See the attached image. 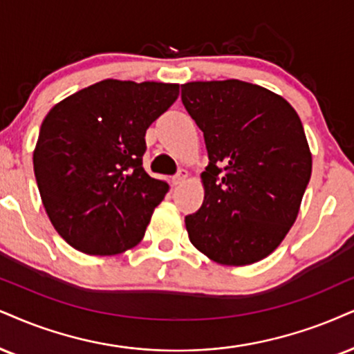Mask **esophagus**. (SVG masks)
<instances>
[{"label": "esophagus", "mask_w": 354, "mask_h": 354, "mask_svg": "<svg viewBox=\"0 0 354 354\" xmlns=\"http://www.w3.org/2000/svg\"><path fill=\"white\" fill-rule=\"evenodd\" d=\"M187 177H189V172H187L185 169H180V170H178V172H177V176L172 177V184H174V185H180L182 182H184Z\"/></svg>", "instance_id": "esophagus-1"}]
</instances>
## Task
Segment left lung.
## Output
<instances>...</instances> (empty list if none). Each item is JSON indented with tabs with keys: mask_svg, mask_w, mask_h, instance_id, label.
<instances>
[{
	"mask_svg": "<svg viewBox=\"0 0 354 354\" xmlns=\"http://www.w3.org/2000/svg\"><path fill=\"white\" fill-rule=\"evenodd\" d=\"M182 103L210 159L202 207L185 216L190 243L218 264H254L297 220L312 176L302 121L281 95L234 78L184 84Z\"/></svg>",
	"mask_w": 354,
	"mask_h": 354,
	"instance_id": "1",
	"label": "left lung"
}]
</instances>
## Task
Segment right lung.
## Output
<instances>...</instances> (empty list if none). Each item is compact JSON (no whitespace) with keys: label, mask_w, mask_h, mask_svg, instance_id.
<instances>
[{"label":"right lung","mask_w":354,"mask_h":354,"mask_svg":"<svg viewBox=\"0 0 354 354\" xmlns=\"http://www.w3.org/2000/svg\"><path fill=\"white\" fill-rule=\"evenodd\" d=\"M177 97V84L106 78L44 118L34 176L50 223L72 248L113 256L144 238L169 192L142 167L144 138Z\"/></svg>","instance_id":"1"}]
</instances>
